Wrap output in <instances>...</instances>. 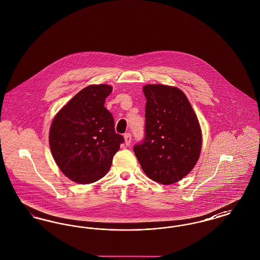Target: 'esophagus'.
<instances>
[{
    "label": "esophagus",
    "mask_w": 260,
    "mask_h": 260,
    "mask_svg": "<svg viewBox=\"0 0 260 260\" xmlns=\"http://www.w3.org/2000/svg\"><path fill=\"white\" fill-rule=\"evenodd\" d=\"M124 142H125V145L126 146H129L131 145V142H132V135L131 134H124Z\"/></svg>",
    "instance_id": "obj_1"
}]
</instances>
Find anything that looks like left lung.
<instances>
[{"label":"left lung","mask_w":260,"mask_h":260,"mask_svg":"<svg viewBox=\"0 0 260 260\" xmlns=\"http://www.w3.org/2000/svg\"><path fill=\"white\" fill-rule=\"evenodd\" d=\"M145 137L134 147L143 172L164 185L173 184L198 161L202 132L198 118L182 90L165 85L143 87Z\"/></svg>","instance_id":"obj_1"}]
</instances>
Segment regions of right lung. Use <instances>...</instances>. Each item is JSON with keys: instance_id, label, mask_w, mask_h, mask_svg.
Wrapping results in <instances>:
<instances>
[{"instance_id": "right-lung-1", "label": "right lung", "mask_w": 260, "mask_h": 260, "mask_svg": "<svg viewBox=\"0 0 260 260\" xmlns=\"http://www.w3.org/2000/svg\"><path fill=\"white\" fill-rule=\"evenodd\" d=\"M108 85L83 88L54 117L50 128L52 157L63 174L79 184L92 183L111 168L124 142L116 134L114 118L104 107Z\"/></svg>"}]
</instances>
